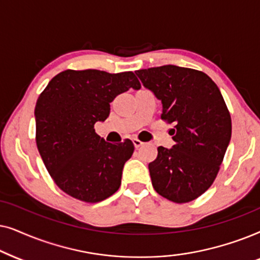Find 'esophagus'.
Masks as SVG:
<instances>
[{
	"mask_svg": "<svg viewBox=\"0 0 260 260\" xmlns=\"http://www.w3.org/2000/svg\"><path fill=\"white\" fill-rule=\"evenodd\" d=\"M133 144H134V146H136V148H139V147H141L143 146V141L141 140H139V139H137V138H134L133 139Z\"/></svg>",
	"mask_w": 260,
	"mask_h": 260,
	"instance_id": "1",
	"label": "esophagus"
}]
</instances>
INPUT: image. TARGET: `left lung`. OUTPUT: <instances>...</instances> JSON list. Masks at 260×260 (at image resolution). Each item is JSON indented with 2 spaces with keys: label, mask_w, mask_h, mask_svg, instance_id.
<instances>
[{
  "label": "left lung",
  "mask_w": 260,
  "mask_h": 260,
  "mask_svg": "<svg viewBox=\"0 0 260 260\" xmlns=\"http://www.w3.org/2000/svg\"><path fill=\"white\" fill-rule=\"evenodd\" d=\"M136 75L161 101V120L175 124V145L159 146L148 164L152 185L175 203L196 200L215 181L231 140V114L222 95L209 76L195 69L162 65Z\"/></svg>",
  "instance_id": "left-lung-1"
}]
</instances>
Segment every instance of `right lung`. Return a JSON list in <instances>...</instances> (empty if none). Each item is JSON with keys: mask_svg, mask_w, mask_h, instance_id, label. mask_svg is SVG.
<instances>
[{"mask_svg": "<svg viewBox=\"0 0 260 260\" xmlns=\"http://www.w3.org/2000/svg\"><path fill=\"white\" fill-rule=\"evenodd\" d=\"M132 71L65 70L54 76L37 101L36 141L48 174L74 199L96 203L117 191L129 139L110 144L95 132L109 115V103L129 88L140 89Z\"/></svg>", "mask_w": 260, "mask_h": 260, "instance_id": "add662e5", "label": "right lung"}]
</instances>
